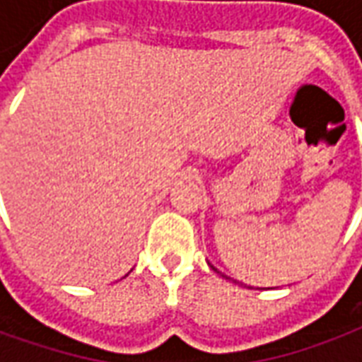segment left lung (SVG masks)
<instances>
[{"label":"left lung","mask_w":362,"mask_h":362,"mask_svg":"<svg viewBox=\"0 0 362 362\" xmlns=\"http://www.w3.org/2000/svg\"><path fill=\"white\" fill-rule=\"evenodd\" d=\"M209 266H211V264H209ZM213 267V266H211ZM213 269H215V267H213ZM215 272H217V269H215ZM217 273H219V272H217ZM223 277H227V275H223ZM227 279H230V277H227ZM235 283H236V281H235Z\"/></svg>","instance_id":"8db88e82"}]
</instances>
